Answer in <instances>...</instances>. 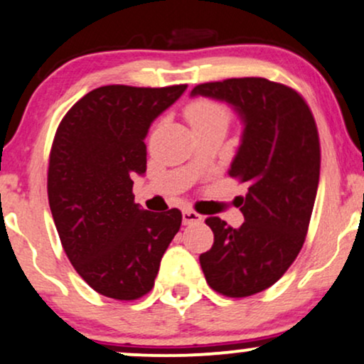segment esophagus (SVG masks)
<instances>
[{"instance_id":"obj_1","label":"esophagus","mask_w":364,"mask_h":364,"mask_svg":"<svg viewBox=\"0 0 364 364\" xmlns=\"http://www.w3.org/2000/svg\"><path fill=\"white\" fill-rule=\"evenodd\" d=\"M202 220H203V217L200 214H196L195 210H190V208L183 210V224L185 225L198 224V223H202Z\"/></svg>"}]
</instances>
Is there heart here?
Masks as SVG:
<instances>
[{
  "label": "heart",
  "mask_w": 364,
  "mask_h": 364,
  "mask_svg": "<svg viewBox=\"0 0 364 364\" xmlns=\"http://www.w3.org/2000/svg\"><path fill=\"white\" fill-rule=\"evenodd\" d=\"M185 116L191 128H198L212 123L228 124L231 119V111L225 104L214 99H195L186 106Z\"/></svg>",
  "instance_id": "1"
}]
</instances>
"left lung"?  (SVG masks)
<instances>
[{
  "mask_svg": "<svg viewBox=\"0 0 364 364\" xmlns=\"http://www.w3.org/2000/svg\"><path fill=\"white\" fill-rule=\"evenodd\" d=\"M196 95L228 102L243 121L229 176L248 186L245 223L208 217L214 245L200 265L212 289L246 298L277 282L303 248L320 179L318 129L298 92L267 78L200 83Z\"/></svg>",
  "mask_w": 364,
  "mask_h": 364,
  "instance_id": "obj_1",
  "label": "left lung"
}]
</instances>
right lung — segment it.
<instances>
[{
    "label": "right lung",
    "mask_w": 364,
    "mask_h": 364,
    "mask_svg": "<svg viewBox=\"0 0 364 364\" xmlns=\"http://www.w3.org/2000/svg\"><path fill=\"white\" fill-rule=\"evenodd\" d=\"M186 85H104L65 114L49 154L48 196L63 250L99 294L139 299L154 287L181 212L144 210L133 178L147 169V136Z\"/></svg>",
    "instance_id": "1"
}]
</instances>
